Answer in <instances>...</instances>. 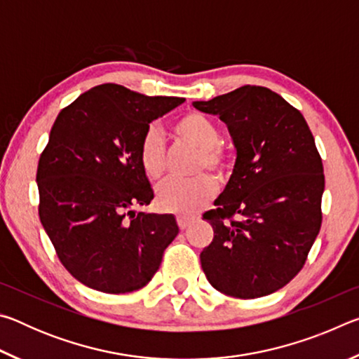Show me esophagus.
I'll return each instance as SVG.
<instances>
[{"mask_svg": "<svg viewBox=\"0 0 359 359\" xmlns=\"http://www.w3.org/2000/svg\"><path fill=\"white\" fill-rule=\"evenodd\" d=\"M193 223V220L191 218H187V217H177V224H179V228L184 231V229H187L188 226H190V224Z\"/></svg>", "mask_w": 359, "mask_h": 359, "instance_id": "34e87169", "label": "esophagus"}]
</instances>
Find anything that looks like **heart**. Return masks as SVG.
Listing matches in <instances>:
<instances>
[{
    "label": "heart",
    "mask_w": 359,
    "mask_h": 359,
    "mask_svg": "<svg viewBox=\"0 0 359 359\" xmlns=\"http://www.w3.org/2000/svg\"><path fill=\"white\" fill-rule=\"evenodd\" d=\"M174 133L180 141L201 150L199 168H208L218 175L229 169L231 158L220 147V131L209 117L199 112H188L175 121ZM139 165L151 182L160 180L166 171V155L161 137L155 128H149L139 142ZM215 194V184L209 175L194 180H168L156 190V205L161 210L179 215H193L203 209Z\"/></svg>",
    "instance_id": "obj_1"
}]
</instances>
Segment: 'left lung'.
<instances>
[{
  "label": "left lung",
  "instance_id": "8db88e82",
  "mask_svg": "<svg viewBox=\"0 0 359 359\" xmlns=\"http://www.w3.org/2000/svg\"><path fill=\"white\" fill-rule=\"evenodd\" d=\"M193 106L217 115L236 149L217 208L203 215L214 228L199 257L204 274L239 299L274 293L302 269L321 226L325 174L315 139L302 114L266 87L244 85Z\"/></svg>",
  "mask_w": 359,
  "mask_h": 359
}]
</instances>
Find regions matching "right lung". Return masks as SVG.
I'll return each mask as SVG.
<instances>
[{
  "mask_svg": "<svg viewBox=\"0 0 359 359\" xmlns=\"http://www.w3.org/2000/svg\"><path fill=\"white\" fill-rule=\"evenodd\" d=\"M184 98L102 83L65 107L38 165L39 218L62 264L85 287L131 293L147 285L179 233L172 214H136L154 199L139 165L149 125Z\"/></svg>",
  "mask_w": 359,
  "mask_h": 359,
  "instance_id": "add662e5",
  "label": "right lung"
}]
</instances>
